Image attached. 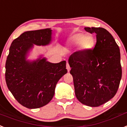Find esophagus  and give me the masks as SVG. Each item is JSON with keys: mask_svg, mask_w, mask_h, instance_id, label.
I'll return each instance as SVG.
<instances>
[{"mask_svg": "<svg viewBox=\"0 0 127 127\" xmlns=\"http://www.w3.org/2000/svg\"><path fill=\"white\" fill-rule=\"evenodd\" d=\"M66 67H67V69L68 72H69L70 71V70H71V67H70V65H69V63L67 62V64H66Z\"/></svg>", "mask_w": 127, "mask_h": 127, "instance_id": "obj_1", "label": "esophagus"}]
</instances>
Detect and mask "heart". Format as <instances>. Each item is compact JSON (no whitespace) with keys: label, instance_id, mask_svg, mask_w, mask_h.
Returning a JSON list of instances; mask_svg holds the SVG:
<instances>
[{"label":"heart","instance_id":"b5f03b06","mask_svg":"<svg viewBox=\"0 0 127 127\" xmlns=\"http://www.w3.org/2000/svg\"><path fill=\"white\" fill-rule=\"evenodd\" d=\"M72 40L75 45H80V48L83 50H88L91 49L95 44V40L92 36H85L82 33L74 34L72 37Z\"/></svg>","mask_w":127,"mask_h":127}]
</instances>
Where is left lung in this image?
I'll return each mask as SVG.
<instances>
[{
  "instance_id": "left-lung-1",
  "label": "left lung",
  "mask_w": 127,
  "mask_h": 127,
  "mask_svg": "<svg viewBox=\"0 0 127 127\" xmlns=\"http://www.w3.org/2000/svg\"><path fill=\"white\" fill-rule=\"evenodd\" d=\"M85 30L96 33V45L93 49L78 51L71 55L70 73L79 101L98 107L112 99L120 86L122 76L120 48L105 29L86 27Z\"/></svg>"
}]
</instances>
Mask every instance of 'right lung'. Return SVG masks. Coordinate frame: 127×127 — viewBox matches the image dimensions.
<instances>
[{"label": "right lung", "instance_id": "1", "mask_svg": "<svg viewBox=\"0 0 127 127\" xmlns=\"http://www.w3.org/2000/svg\"><path fill=\"white\" fill-rule=\"evenodd\" d=\"M51 30L26 31L15 39L6 62L7 88L16 100L28 109H37L52 99L58 80L67 72L66 62L52 64L45 58L26 60L33 44L45 45L51 40Z\"/></svg>", "mask_w": 127, "mask_h": 127}]
</instances>
